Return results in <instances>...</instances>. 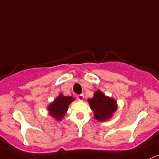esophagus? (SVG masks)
Returning a JSON list of instances; mask_svg holds the SVG:
<instances>
[{"label":"esophagus","instance_id":"obj_1","mask_svg":"<svg viewBox=\"0 0 159 159\" xmlns=\"http://www.w3.org/2000/svg\"><path fill=\"white\" fill-rule=\"evenodd\" d=\"M78 99H79V100H83L84 99V95L83 94H80L79 96H78Z\"/></svg>","mask_w":159,"mask_h":159}]
</instances>
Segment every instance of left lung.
Here are the masks:
<instances>
[{"label": "left lung", "instance_id": "left-lung-1", "mask_svg": "<svg viewBox=\"0 0 159 159\" xmlns=\"http://www.w3.org/2000/svg\"><path fill=\"white\" fill-rule=\"evenodd\" d=\"M88 102L94 112V117L99 121H104L110 118L117 109L116 100L106 97L100 90H97L93 98L88 99Z\"/></svg>", "mask_w": 159, "mask_h": 159}]
</instances>
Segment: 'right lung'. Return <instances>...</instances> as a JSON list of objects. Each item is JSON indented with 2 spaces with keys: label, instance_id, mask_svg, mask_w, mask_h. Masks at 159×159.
I'll return each instance as SVG.
<instances>
[{
  "label": "right lung",
  "instance_id": "add662e5",
  "mask_svg": "<svg viewBox=\"0 0 159 159\" xmlns=\"http://www.w3.org/2000/svg\"><path fill=\"white\" fill-rule=\"evenodd\" d=\"M73 100H74L73 97H64L60 94L53 101V102L49 106L48 109L50 111V116H53L58 121L62 120V118L65 116L66 111L68 110L69 105Z\"/></svg>",
  "mask_w": 159,
  "mask_h": 159
}]
</instances>
